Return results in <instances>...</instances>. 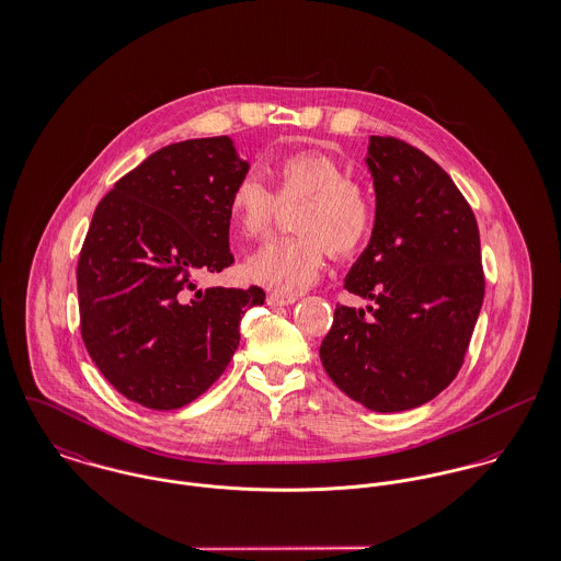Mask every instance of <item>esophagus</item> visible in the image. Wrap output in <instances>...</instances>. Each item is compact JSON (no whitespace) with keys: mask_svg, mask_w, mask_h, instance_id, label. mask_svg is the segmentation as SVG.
I'll return each instance as SVG.
<instances>
[{"mask_svg":"<svg viewBox=\"0 0 561 561\" xmlns=\"http://www.w3.org/2000/svg\"><path fill=\"white\" fill-rule=\"evenodd\" d=\"M298 298L296 296H280V294H267V305L270 307H289L294 305Z\"/></svg>","mask_w":561,"mask_h":561,"instance_id":"34e87169","label":"esophagus"}]
</instances>
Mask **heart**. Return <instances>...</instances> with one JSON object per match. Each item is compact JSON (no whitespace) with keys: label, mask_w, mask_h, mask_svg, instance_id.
<instances>
[{"label":"heart","mask_w":561,"mask_h":561,"mask_svg":"<svg viewBox=\"0 0 561 561\" xmlns=\"http://www.w3.org/2000/svg\"><path fill=\"white\" fill-rule=\"evenodd\" d=\"M274 194L252 174L241 176L229 196V220L241 240L265 238L280 205H300L298 240L270 241L241 265L248 283L280 296L311 289L325 270L328 250L358 252L374 233L376 203L350 172L323 151H300L270 168Z\"/></svg>","instance_id":"1"}]
</instances>
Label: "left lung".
<instances>
[{"mask_svg":"<svg viewBox=\"0 0 561 561\" xmlns=\"http://www.w3.org/2000/svg\"><path fill=\"white\" fill-rule=\"evenodd\" d=\"M376 227L321 341L330 380L374 412L434 400L458 376L483 302L480 231L451 176L398 138L371 136Z\"/></svg>","mask_w":561,"mask_h":561,"instance_id":"left-lung-1","label":"left lung"}]
</instances>
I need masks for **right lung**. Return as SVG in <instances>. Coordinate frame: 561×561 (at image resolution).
Listing matches in <instances>:
<instances>
[{"label": "right lung", "instance_id": "add662e5", "mask_svg": "<svg viewBox=\"0 0 561 561\" xmlns=\"http://www.w3.org/2000/svg\"><path fill=\"white\" fill-rule=\"evenodd\" d=\"M229 136L168 145L96 205L78 265L81 336L127 400L174 410L203 396L240 345L259 287L198 289L233 263L229 196L245 176Z\"/></svg>", "mask_w": 561, "mask_h": 561}]
</instances>
